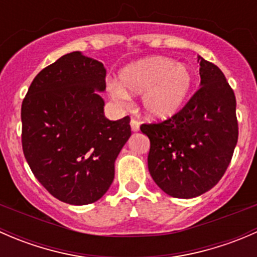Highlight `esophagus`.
I'll return each mask as SVG.
<instances>
[{"label": "esophagus", "instance_id": "obj_1", "mask_svg": "<svg viewBox=\"0 0 257 257\" xmlns=\"http://www.w3.org/2000/svg\"><path fill=\"white\" fill-rule=\"evenodd\" d=\"M139 125H141V123H139L138 120H136V119H132L131 120V128H132V132H138L139 131Z\"/></svg>", "mask_w": 257, "mask_h": 257}]
</instances>
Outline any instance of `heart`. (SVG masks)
<instances>
[{
  "label": "heart",
  "instance_id": "1",
  "mask_svg": "<svg viewBox=\"0 0 257 257\" xmlns=\"http://www.w3.org/2000/svg\"><path fill=\"white\" fill-rule=\"evenodd\" d=\"M118 80L109 83L116 102L142 94V107L152 120L164 121L180 112L194 87V73L186 64L163 56L148 57L124 67Z\"/></svg>",
  "mask_w": 257,
  "mask_h": 257
}]
</instances>
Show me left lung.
Here are the masks:
<instances>
[{
	"mask_svg": "<svg viewBox=\"0 0 257 257\" xmlns=\"http://www.w3.org/2000/svg\"><path fill=\"white\" fill-rule=\"evenodd\" d=\"M200 89L177 115L143 124L148 169L168 195L196 198L219 183L237 143L236 99L224 73L198 56Z\"/></svg>",
	"mask_w": 257,
	"mask_h": 257,
	"instance_id": "left-lung-1",
	"label": "left lung"
}]
</instances>
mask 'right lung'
<instances>
[{"mask_svg":"<svg viewBox=\"0 0 257 257\" xmlns=\"http://www.w3.org/2000/svg\"><path fill=\"white\" fill-rule=\"evenodd\" d=\"M105 68L72 52L46 67L23 99L22 148L37 180L71 205L99 200L114 179V163L132 136L129 116L104 115Z\"/></svg>","mask_w":257,"mask_h":257,"instance_id":"right-lung-1","label":"right lung"}]
</instances>
